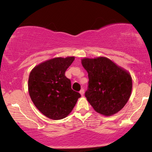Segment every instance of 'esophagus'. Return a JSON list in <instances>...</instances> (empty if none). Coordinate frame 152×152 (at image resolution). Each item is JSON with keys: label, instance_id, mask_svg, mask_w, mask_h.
Wrapping results in <instances>:
<instances>
[{"label": "esophagus", "instance_id": "34e87169", "mask_svg": "<svg viewBox=\"0 0 152 152\" xmlns=\"http://www.w3.org/2000/svg\"><path fill=\"white\" fill-rule=\"evenodd\" d=\"M79 93L81 94V96H83V94H84V89H83V88H81V91H80Z\"/></svg>", "mask_w": 152, "mask_h": 152}]
</instances>
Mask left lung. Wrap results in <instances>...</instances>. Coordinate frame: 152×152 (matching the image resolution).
Returning a JSON list of instances; mask_svg holds the SVG:
<instances>
[{"instance_id":"obj_1","label":"left lung","mask_w":152,"mask_h":152,"mask_svg":"<svg viewBox=\"0 0 152 152\" xmlns=\"http://www.w3.org/2000/svg\"><path fill=\"white\" fill-rule=\"evenodd\" d=\"M81 63L88 76L85 96L94 109L104 116L119 111L132 93L129 74L105 57L83 58Z\"/></svg>"}]
</instances>
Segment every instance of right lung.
<instances>
[{"instance_id":"add662e5","label":"right lung","mask_w":152,"mask_h":152,"mask_svg":"<svg viewBox=\"0 0 152 152\" xmlns=\"http://www.w3.org/2000/svg\"><path fill=\"white\" fill-rule=\"evenodd\" d=\"M74 57L55 58L41 63L31 71L28 92L36 107L50 119L66 117L81 94L71 88V80L65 72Z\"/></svg>"}]
</instances>
